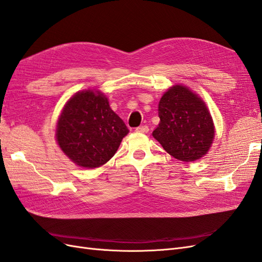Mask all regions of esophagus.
Here are the masks:
<instances>
[{"label": "esophagus", "mask_w": 262, "mask_h": 262, "mask_svg": "<svg viewBox=\"0 0 262 262\" xmlns=\"http://www.w3.org/2000/svg\"><path fill=\"white\" fill-rule=\"evenodd\" d=\"M136 131H138V132H142V133H147V132H148V126H147V125H141V126H138V128L136 129Z\"/></svg>", "instance_id": "1"}]
</instances>
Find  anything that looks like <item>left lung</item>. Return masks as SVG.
<instances>
[{
  "label": "left lung",
  "instance_id": "left-lung-1",
  "mask_svg": "<svg viewBox=\"0 0 262 262\" xmlns=\"http://www.w3.org/2000/svg\"><path fill=\"white\" fill-rule=\"evenodd\" d=\"M161 122L153 137L176 160L192 162L207 154L214 138L212 118L204 102L187 87L176 85L158 104Z\"/></svg>",
  "mask_w": 262,
  "mask_h": 262
}]
</instances>
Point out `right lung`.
<instances>
[{
  "instance_id": "add662e5",
  "label": "right lung",
  "mask_w": 262,
  "mask_h": 262,
  "mask_svg": "<svg viewBox=\"0 0 262 262\" xmlns=\"http://www.w3.org/2000/svg\"><path fill=\"white\" fill-rule=\"evenodd\" d=\"M128 132L104 95L84 91L76 93L63 109L57 126V141L75 164L95 168L115 155Z\"/></svg>"
}]
</instances>
